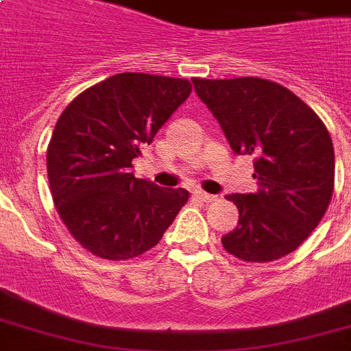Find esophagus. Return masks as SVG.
I'll use <instances>...</instances> for the list:
<instances>
[{"label": "esophagus", "instance_id": "esophagus-1", "mask_svg": "<svg viewBox=\"0 0 351 351\" xmlns=\"http://www.w3.org/2000/svg\"><path fill=\"white\" fill-rule=\"evenodd\" d=\"M197 198H200L202 202H215L217 200V195H209V193H204V191H195Z\"/></svg>", "mask_w": 351, "mask_h": 351}]
</instances>
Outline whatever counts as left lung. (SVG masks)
<instances>
[{
    "instance_id": "8db88e82",
    "label": "left lung",
    "mask_w": 351,
    "mask_h": 351,
    "mask_svg": "<svg viewBox=\"0 0 351 351\" xmlns=\"http://www.w3.org/2000/svg\"><path fill=\"white\" fill-rule=\"evenodd\" d=\"M234 154L255 156V193L226 198L239 226L222 237L231 255L269 262L295 251L315 230L333 193V143L321 118L282 85L262 78L193 80Z\"/></svg>"
}]
</instances>
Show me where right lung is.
Instances as JSON below:
<instances>
[{
    "instance_id": "obj_1",
    "label": "right lung",
    "mask_w": 351,
    "mask_h": 351,
    "mask_svg": "<svg viewBox=\"0 0 351 351\" xmlns=\"http://www.w3.org/2000/svg\"><path fill=\"white\" fill-rule=\"evenodd\" d=\"M191 95L182 78L121 73L76 96L58 118L47 175L58 215L90 253L127 261L158 244L186 189L132 175V160Z\"/></svg>"
}]
</instances>
